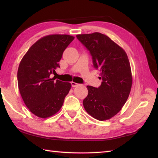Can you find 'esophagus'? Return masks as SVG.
Here are the masks:
<instances>
[{"instance_id":"34e87169","label":"esophagus","mask_w":158,"mask_h":158,"mask_svg":"<svg viewBox=\"0 0 158 158\" xmlns=\"http://www.w3.org/2000/svg\"><path fill=\"white\" fill-rule=\"evenodd\" d=\"M71 85H72V87H73V88H75V87H77V86L79 85V83H77L74 82V81L71 82Z\"/></svg>"}]
</instances>
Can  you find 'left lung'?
<instances>
[{"mask_svg":"<svg viewBox=\"0 0 158 158\" xmlns=\"http://www.w3.org/2000/svg\"><path fill=\"white\" fill-rule=\"evenodd\" d=\"M88 49L93 64L102 80L99 88L87 86L88 94L83 106L88 114L100 121L111 118L125 105L132 85L130 64L126 52L109 36L100 32L77 35Z\"/></svg>","mask_w":158,"mask_h":158,"instance_id":"obj_1","label":"left lung"}]
</instances>
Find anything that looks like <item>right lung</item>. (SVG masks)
<instances>
[{
	"instance_id": "add662e5",
	"label": "right lung",
	"mask_w": 158,
	"mask_h": 158,
	"mask_svg": "<svg viewBox=\"0 0 158 158\" xmlns=\"http://www.w3.org/2000/svg\"><path fill=\"white\" fill-rule=\"evenodd\" d=\"M75 37L68 35H50L35 43L19 63L18 83L19 93L30 111L41 118L58 113L71 84L50 75L56 73L62 53Z\"/></svg>"
}]
</instances>
